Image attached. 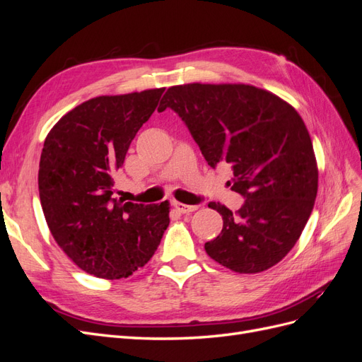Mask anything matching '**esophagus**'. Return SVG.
Here are the masks:
<instances>
[{
  "mask_svg": "<svg viewBox=\"0 0 362 362\" xmlns=\"http://www.w3.org/2000/svg\"><path fill=\"white\" fill-rule=\"evenodd\" d=\"M173 206H175V210L182 213V214L196 211V210H198V208H199L198 205H185V204H181V202H173Z\"/></svg>",
  "mask_w": 362,
  "mask_h": 362,
  "instance_id": "1",
  "label": "esophagus"
}]
</instances>
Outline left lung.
I'll list each match as a JSON object with an SVG mask.
<instances>
[{
	"label": "left lung",
	"instance_id": "1",
	"mask_svg": "<svg viewBox=\"0 0 362 362\" xmlns=\"http://www.w3.org/2000/svg\"><path fill=\"white\" fill-rule=\"evenodd\" d=\"M168 107L189 127L211 168L233 164L229 185L246 201L233 213L210 202L223 218L206 254L237 273L264 272L286 257L308 222L319 189L313 141L296 108L250 84L172 86Z\"/></svg>",
	"mask_w": 362,
	"mask_h": 362
}]
</instances>
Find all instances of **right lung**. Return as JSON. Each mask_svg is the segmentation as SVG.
Wrapping results in <instances>:
<instances>
[{
  "label": "right lung",
  "instance_id": "1",
  "mask_svg": "<svg viewBox=\"0 0 362 362\" xmlns=\"http://www.w3.org/2000/svg\"><path fill=\"white\" fill-rule=\"evenodd\" d=\"M163 92L92 98L62 116L43 144L37 180L43 216L60 249L96 278L133 275L169 226L168 201L141 205L113 198V175Z\"/></svg>",
  "mask_w": 362,
  "mask_h": 362
}]
</instances>
